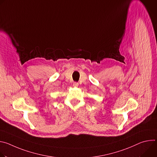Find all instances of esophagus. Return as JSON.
Here are the masks:
<instances>
[{
  "mask_svg": "<svg viewBox=\"0 0 157 157\" xmlns=\"http://www.w3.org/2000/svg\"><path fill=\"white\" fill-rule=\"evenodd\" d=\"M78 85H79V84H78V82H75L74 83H73V86L74 87H78Z\"/></svg>",
  "mask_w": 157,
  "mask_h": 157,
  "instance_id": "34e87169",
  "label": "esophagus"
}]
</instances>
